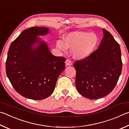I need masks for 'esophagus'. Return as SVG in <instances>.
<instances>
[{
    "mask_svg": "<svg viewBox=\"0 0 129 129\" xmlns=\"http://www.w3.org/2000/svg\"><path fill=\"white\" fill-rule=\"evenodd\" d=\"M66 66H71L72 65V62L70 59H67L66 60Z\"/></svg>",
    "mask_w": 129,
    "mask_h": 129,
    "instance_id": "34e87169",
    "label": "esophagus"
}]
</instances>
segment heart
I'll return each instance as SVG.
<instances>
[{
  "label": "heart",
  "instance_id": "b5f03b06",
  "mask_svg": "<svg viewBox=\"0 0 129 129\" xmlns=\"http://www.w3.org/2000/svg\"><path fill=\"white\" fill-rule=\"evenodd\" d=\"M98 42V37L96 34L76 31L65 35L63 42L58 41L56 46L64 52L68 48L73 50L74 57L78 59H83L91 55Z\"/></svg>",
  "mask_w": 129,
  "mask_h": 129
}]
</instances>
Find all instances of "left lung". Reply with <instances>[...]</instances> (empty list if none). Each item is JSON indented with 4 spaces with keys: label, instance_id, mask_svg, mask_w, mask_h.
<instances>
[{
    "label": "left lung",
    "instance_id": "left-lung-1",
    "mask_svg": "<svg viewBox=\"0 0 129 129\" xmlns=\"http://www.w3.org/2000/svg\"><path fill=\"white\" fill-rule=\"evenodd\" d=\"M103 31L104 37L99 48L74 64L76 89L90 99L110 93L116 85L122 67L119 45L109 31L104 29Z\"/></svg>",
    "mask_w": 129,
    "mask_h": 129
}]
</instances>
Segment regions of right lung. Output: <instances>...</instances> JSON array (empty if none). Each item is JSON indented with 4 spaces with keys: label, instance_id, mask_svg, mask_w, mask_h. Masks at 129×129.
<instances>
[{
    "label": "right lung",
    "instance_id": "add662e5",
    "mask_svg": "<svg viewBox=\"0 0 129 129\" xmlns=\"http://www.w3.org/2000/svg\"><path fill=\"white\" fill-rule=\"evenodd\" d=\"M49 31V28L39 26L25 29L11 43L8 50L7 75L16 91L26 98H48L65 69L66 59L53 55L46 43L38 37L47 35Z\"/></svg>",
    "mask_w": 129,
    "mask_h": 129
}]
</instances>
